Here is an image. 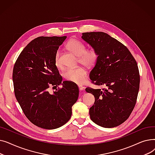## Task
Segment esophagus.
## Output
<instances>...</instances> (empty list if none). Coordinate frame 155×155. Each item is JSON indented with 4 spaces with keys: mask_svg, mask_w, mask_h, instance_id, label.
<instances>
[{
    "mask_svg": "<svg viewBox=\"0 0 155 155\" xmlns=\"http://www.w3.org/2000/svg\"><path fill=\"white\" fill-rule=\"evenodd\" d=\"M78 88L80 91H82L84 90V87L82 85H78Z\"/></svg>",
    "mask_w": 155,
    "mask_h": 155,
    "instance_id": "obj_1",
    "label": "esophagus"
}]
</instances>
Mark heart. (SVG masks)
I'll list each match as a JSON object with an SVG mask.
<instances>
[{
    "label": "heart",
    "mask_w": 155,
    "mask_h": 155,
    "mask_svg": "<svg viewBox=\"0 0 155 155\" xmlns=\"http://www.w3.org/2000/svg\"><path fill=\"white\" fill-rule=\"evenodd\" d=\"M67 48L71 52L78 56L80 63L87 67H92L99 58V54L94 48L86 50L85 45L80 41L72 39L67 45ZM60 51H56L54 56V63L56 67L61 68V64L60 59ZM63 77L67 80L77 84H83L87 77V72L83 67L68 69L63 73Z\"/></svg>",
    "instance_id": "b5f03b06"
}]
</instances>
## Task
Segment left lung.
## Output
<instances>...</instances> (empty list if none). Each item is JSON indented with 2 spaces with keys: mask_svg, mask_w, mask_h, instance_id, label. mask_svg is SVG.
Segmentation results:
<instances>
[{
  "mask_svg": "<svg viewBox=\"0 0 155 155\" xmlns=\"http://www.w3.org/2000/svg\"><path fill=\"white\" fill-rule=\"evenodd\" d=\"M82 38L99 54L90 73L92 82L106 87L85 89L95 97L91 119L103 127H116L127 119L136 103L140 82L136 61L126 46L105 32H84Z\"/></svg>",
  "mask_w": 155,
  "mask_h": 155,
  "instance_id": "left-lung-1",
  "label": "left lung"
}]
</instances>
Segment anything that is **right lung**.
Instances as JSON below:
<instances>
[{"label": "right lung", "instance_id": "add662e5", "mask_svg": "<svg viewBox=\"0 0 155 155\" xmlns=\"http://www.w3.org/2000/svg\"><path fill=\"white\" fill-rule=\"evenodd\" d=\"M66 38H35L23 49L14 66L15 98L26 117L43 129H56L66 124L78 97L75 84L68 81L61 83L62 77L54 63L55 54ZM50 86L55 87L53 93L48 92Z\"/></svg>", "mask_w": 155, "mask_h": 155}]
</instances>
